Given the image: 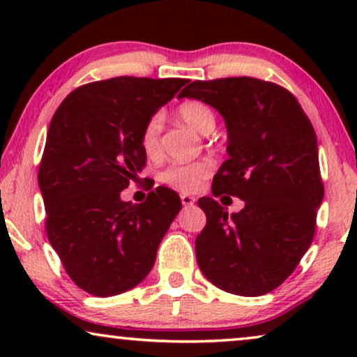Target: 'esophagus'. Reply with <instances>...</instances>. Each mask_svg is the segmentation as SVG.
Returning <instances> with one entry per match:
<instances>
[{
  "mask_svg": "<svg viewBox=\"0 0 357 357\" xmlns=\"http://www.w3.org/2000/svg\"><path fill=\"white\" fill-rule=\"evenodd\" d=\"M180 199H182L183 206H192V204H195V202H197V199L190 197V195H180Z\"/></svg>",
  "mask_w": 357,
  "mask_h": 357,
  "instance_id": "34e87169",
  "label": "esophagus"
}]
</instances>
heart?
I'll return each instance as SVG.
<instances>
[{
	"instance_id": "1",
	"label": "heart",
	"mask_w": 357,
	"mask_h": 357,
	"mask_svg": "<svg viewBox=\"0 0 357 357\" xmlns=\"http://www.w3.org/2000/svg\"><path fill=\"white\" fill-rule=\"evenodd\" d=\"M178 119L185 125L192 126L202 135H209L216 126V115L211 107L202 100H187L177 109ZM160 131H162V115L154 114L146 121L141 130V148L151 158L159 154ZM213 172V162L208 159L195 160L188 164H172L160 174V182L180 192H197L202 183Z\"/></svg>"
}]
</instances>
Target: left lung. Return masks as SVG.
I'll list each match as a JSON object with an SVG mask.
<instances>
[{
  "instance_id": "obj_1",
  "label": "left lung",
  "mask_w": 357,
  "mask_h": 357,
  "mask_svg": "<svg viewBox=\"0 0 357 357\" xmlns=\"http://www.w3.org/2000/svg\"><path fill=\"white\" fill-rule=\"evenodd\" d=\"M183 97L226 121L229 159L214 175L213 195L245 202L229 214L214 198L198 199L206 214L195 241L199 270L231 294H268L296 270L315 234L324 183L314 126L289 91L257 77L193 81Z\"/></svg>"
}]
</instances>
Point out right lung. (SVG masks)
<instances>
[{
  "label": "right lung",
  "mask_w": 357,
  "mask_h": 357,
  "mask_svg": "<svg viewBox=\"0 0 357 357\" xmlns=\"http://www.w3.org/2000/svg\"><path fill=\"white\" fill-rule=\"evenodd\" d=\"M188 79L120 76L71 92L50 121L38 187L47 236L75 284L97 297L138 286L182 209L165 187L144 203L120 192L146 164L141 130Z\"/></svg>",
  "instance_id": "obj_1"
}]
</instances>
